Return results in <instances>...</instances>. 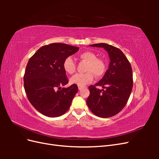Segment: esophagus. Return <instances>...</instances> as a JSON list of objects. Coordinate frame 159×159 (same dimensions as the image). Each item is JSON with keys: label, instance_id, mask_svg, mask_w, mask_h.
<instances>
[{"label": "esophagus", "instance_id": "34e87169", "mask_svg": "<svg viewBox=\"0 0 159 159\" xmlns=\"http://www.w3.org/2000/svg\"><path fill=\"white\" fill-rule=\"evenodd\" d=\"M84 87H83V86H78V89L79 90H81L82 89H84Z\"/></svg>", "mask_w": 159, "mask_h": 159}]
</instances>
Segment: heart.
I'll use <instances>...</instances> for the list:
<instances>
[{
	"mask_svg": "<svg viewBox=\"0 0 159 159\" xmlns=\"http://www.w3.org/2000/svg\"><path fill=\"white\" fill-rule=\"evenodd\" d=\"M82 60L88 61V64L86 67L85 74H77L72 76L70 79V83L78 86H84L91 83L93 80V74L96 77L102 76L105 71V63L103 60L97 58V55L91 51H86L80 54ZM64 71L69 74H72L75 71V64L73 57L69 56L63 62Z\"/></svg>",
	"mask_w": 159,
	"mask_h": 159,
	"instance_id": "heart-1",
	"label": "heart"
}]
</instances>
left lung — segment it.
Masks as SVG:
<instances>
[{
  "label": "left lung",
  "mask_w": 159,
  "mask_h": 159,
  "mask_svg": "<svg viewBox=\"0 0 159 159\" xmlns=\"http://www.w3.org/2000/svg\"><path fill=\"white\" fill-rule=\"evenodd\" d=\"M103 48L109 57V68L99 81L90 85L87 99L89 109L96 116L108 118L119 113L125 106L133 89L131 64L121 50L105 43L89 45ZM98 87L103 89L99 90Z\"/></svg>",
  "instance_id": "1"
}]
</instances>
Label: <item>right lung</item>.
<instances>
[{"instance_id":"right-lung-1","label":"right lung","mask_w":159,"mask_h":159,"mask_svg":"<svg viewBox=\"0 0 159 159\" xmlns=\"http://www.w3.org/2000/svg\"><path fill=\"white\" fill-rule=\"evenodd\" d=\"M79 48L61 43L42 46L28 61L24 75V86L30 103L40 113L49 117L64 115L78 91L68 83L63 62L78 51Z\"/></svg>"}]
</instances>
